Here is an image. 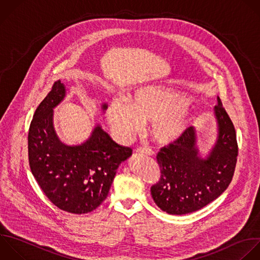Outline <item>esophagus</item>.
Returning a JSON list of instances; mask_svg holds the SVG:
<instances>
[{
  "mask_svg": "<svg viewBox=\"0 0 260 260\" xmlns=\"http://www.w3.org/2000/svg\"><path fill=\"white\" fill-rule=\"evenodd\" d=\"M137 152H140V153H143V154H147L149 156H153L154 155V152L150 148H138Z\"/></svg>",
  "mask_w": 260,
  "mask_h": 260,
  "instance_id": "34e87169",
  "label": "esophagus"
}]
</instances>
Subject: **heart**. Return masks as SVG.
<instances>
[{
    "label": "heart",
    "mask_w": 260,
    "mask_h": 260,
    "mask_svg": "<svg viewBox=\"0 0 260 260\" xmlns=\"http://www.w3.org/2000/svg\"><path fill=\"white\" fill-rule=\"evenodd\" d=\"M107 118L117 138L129 142L149 122V135L158 144L177 141L187 129L192 113L183 96L152 87L138 89L126 100H115Z\"/></svg>",
    "instance_id": "b5f03b06"
}]
</instances>
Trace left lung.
Here are the masks:
<instances>
[{
	"instance_id": "8db88e82",
	"label": "left lung",
	"mask_w": 260,
	"mask_h": 260,
	"mask_svg": "<svg viewBox=\"0 0 260 260\" xmlns=\"http://www.w3.org/2000/svg\"><path fill=\"white\" fill-rule=\"evenodd\" d=\"M214 113L218 135L206 159L197 156L193 127L157 152L160 177L150 192L155 204L170 214L181 215L201 209L216 199L232 181L238 156L235 127L219 98Z\"/></svg>"
}]
</instances>
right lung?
Masks as SVG:
<instances>
[{"label": "right lung", "instance_id": "right-lung-1", "mask_svg": "<svg viewBox=\"0 0 260 260\" xmlns=\"http://www.w3.org/2000/svg\"><path fill=\"white\" fill-rule=\"evenodd\" d=\"M65 92L61 81H56L36 110L28 131V161L38 184L53 204L82 214L105 201L118 167L132 154V149L117 144L100 126L83 144H63L54 130L53 109Z\"/></svg>", "mask_w": 260, "mask_h": 260}]
</instances>
